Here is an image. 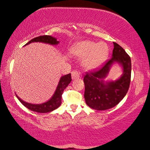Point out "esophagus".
Here are the masks:
<instances>
[{"instance_id":"34e87169","label":"esophagus","mask_w":150,"mask_h":150,"mask_svg":"<svg viewBox=\"0 0 150 150\" xmlns=\"http://www.w3.org/2000/svg\"><path fill=\"white\" fill-rule=\"evenodd\" d=\"M80 77V74L79 71H71V79L73 80L78 79Z\"/></svg>"}]
</instances>
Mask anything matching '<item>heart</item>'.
I'll return each mask as SVG.
<instances>
[{
  "label": "heart",
  "mask_w": 150,
  "mask_h": 150,
  "mask_svg": "<svg viewBox=\"0 0 150 150\" xmlns=\"http://www.w3.org/2000/svg\"><path fill=\"white\" fill-rule=\"evenodd\" d=\"M70 53L76 57H83L82 66L86 70H93L105 62L109 54V47L105 42L86 40L74 45Z\"/></svg>",
  "instance_id": "obj_1"
}]
</instances>
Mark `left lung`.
<instances>
[{"label":"left lung","instance_id":"8db88e82","mask_svg":"<svg viewBox=\"0 0 150 150\" xmlns=\"http://www.w3.org/2000/svg\"><path fill=\"white\" fill-rule=\"evenodd\" d=\"M115 62L122 66L123 74L114 81L104 83L103 79ZM131 57L122 47L114 42L112 57L99 70L86 72L84 76V96L86 103L96 110H105L116 106L127 95L131 82Z\"/></svg>","mask_w":150,"mask_h":150}]
</instances>
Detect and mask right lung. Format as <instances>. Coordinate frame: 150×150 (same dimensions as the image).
<instances>
[{
    "instance_id": "add662e5",
    "label": "right lung",
    "mask_w": 150,
    "mask_h": 150,
    "mask_svg": "<svg viewBox=\"0 0 150 150\" xmlns=\"http://www.w3.org/2000/svg\"><path fill=\"white\" fill-rule=\"evenodd\" d=\"M43 42L46 43V44H50L51 45H56L59 44V41L57 40V39L54 37H52L51 36L45 35V36H40L36 37L29 42L26 43V45H29L32 42ZM71 81V74H69L63 76L61 77L59 80V84L57 86V88L54 93V94L51 99H49L48 101L45 102V103L41 104H32L28 103L23 101L16 95V96L19 101L23 104L25 107H26L28 109L32 110V111L39 112V113H47L53 111L54 110L57 109L59 108L61 103H62V93L64 92L65 88H66L69 84L70 83Z\"/></svg>"
}]
</instances>
